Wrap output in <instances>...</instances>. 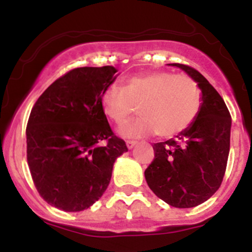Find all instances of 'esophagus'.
<instances>
[{
    "mask_svg": "<svg viewBox=\"0 0 252 252\" xmlns=\"http://www.w3.org/2000/svg\"><path fill=\"white\" fill-rule=\"evenodd\" d=\"M135 145H136V141H126V147H128L129 150L133 149V147L135 146Z\"/></svg>",
    "mask_w": 252,
    "mask_h": 252,
    "instance_id": "esophagus-1",
    "label": "esophagus"
}]
</instances>
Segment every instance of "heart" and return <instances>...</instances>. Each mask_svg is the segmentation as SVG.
<instances>
[{
	"label": "heart",
	"mask_w": 252,
	"mask_h": 252,
	"mask_svg": "<svg viewBox=\"0 0 252 252\" xmlns=\"http://www.w3.org/2000/svg\"><path fill=\"white\" fill-rule=\"evenodd\" d=\"M202 95L196 81L187 75L149 72L129 77L123 89L111 85L101 96L103 114L123 124L139 107L141 117L122 126L124 138L158 135L171 138L189 128L201 110Z\"/></svg>",
	"instance_id": "heart-1"
}]
</instances>
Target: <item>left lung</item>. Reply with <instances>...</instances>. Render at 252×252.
<instances>
[{
    "instance_id": "left-lung-1",
    "label": "left lung",
    "mask_w": 252,
    "mask_h": 252,
    "mask_svg": "<svg viewBox=\"0 0 252 252\" xmlns=\"http://www.w3.org/2000/svg\"><path fill=\"white\" fill-rule=\"evenodd\" d=\"M201 90L202 105L194 123L175 138L154 144L155 158L145 179L157 197L178 208L207 201L220 187L230 146L232 118L216 89L201 73L179 63Z\"/></svg>"
}]
</instances>
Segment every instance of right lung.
<instances>
[{
  "label": "right lung",
  "instance_id": "right-lung-1",
  "mask_svg": "<svg viewBox=\"0 0 252 252\" xmlns=\"http://www.w3.org/2000/svg\"><path fill=\"white\" fill-rule=\"evenodd\" d=\"M116 73L112 65L75 68L51 84L30 112V173L42 199L65 212L95 204L110 184L116 159L128 151L101 108Z\"/></svg>",
  "mask_w": 252,
  "mask_h": 252
}]
</instances>
